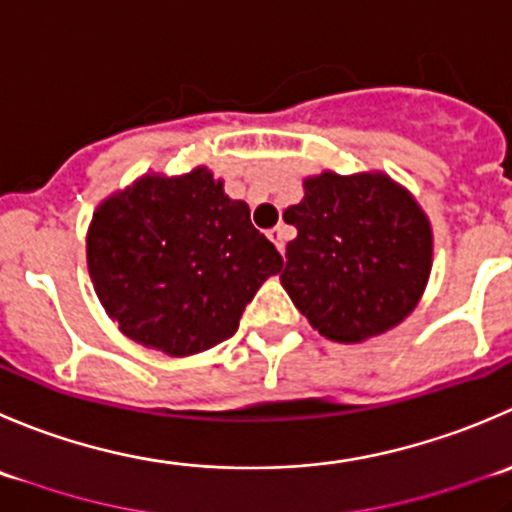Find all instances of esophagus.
Segmentation results:
<instances>
[{
	"instance_id": "34e87169",
	"label": "esophagus",
	"mask_w": 512,
	"mask_h": 512,
	"mask_svg": "<svg viewBox=\"0 0 512 512\" xmlns=\"http://www.w3.org/2000/svg\"><path fill=\"white\" fill-rule=\"evenodd\" d=\"M267 237H270L272 242H275V247L280 252H285V242H287V230L282 225H277V227H272L270 232H267Z\"/></svg>"
}]
</instances>
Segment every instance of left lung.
I'll return each mask as SVG.
<instances>
[{"instance_id":"8db88e82","label":"left lung","mask_w":512,"mask_h":512,"mask_svg":"<svg viewBox=\"0 0 512 512\" xmlns=\"http://www.w3.org/2000/svg\"><path fill=\"white\" fill-rule=\"evenodd\" d=\"M282 217L297 227L282 287L327 340L362 342L415 310L433 267V230L388 175L307 177L302 202Z\"/></svg>"}]
</instances>
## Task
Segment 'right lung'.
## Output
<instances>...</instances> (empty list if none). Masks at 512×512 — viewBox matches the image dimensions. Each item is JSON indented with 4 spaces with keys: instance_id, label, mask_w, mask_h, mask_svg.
<instances>
[{
    "instance_id": "right-lung-1",
    "label": "right lung",
    "mask_w": 512,
    "mask_h": 512,
    "mask_svg": "<svg viewBox=\"0 0 512 512\" xmlns=\"http://www.w3.org/2000/svg\"><path fill=\"white\" fill-rule=\"evenodd\" d=\"M94 292L119 330L172 357L232 337L282 257L207 167L145 175L97 207L87 232Z\"/></svg>"
}]
</instances>
